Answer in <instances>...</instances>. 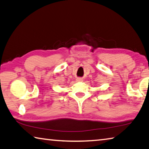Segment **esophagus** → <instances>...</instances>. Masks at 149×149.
Masks as SVG:
<instances>
[{"instance_id":"1","label":"esophagus","mask_w":149,"mask_h":149,"mask_svg":"<svg viewBox=\"0 0 149 149\" xmlns=\"http://www.w3.org/2000/svg\"><path fill=\"white\" fill-rule=\"evenodd\" d=\"M77 81H82V78H78Z\"/></svg>"}]
</instances>
